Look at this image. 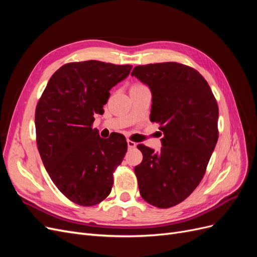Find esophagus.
<instances>
[{
	"instance_id": "obj_1",
	"label": "esophagus",
	"mask_w": 257,
	"mask_h": 257,
	"mask_svg": "<svg viewBox=\"0 0 257 257\" xmlns=\"http://www.w3.org/2000/svg\"><path fill=\"white\" fill-rule=\"evenodd\" d=\"M136 143H134V142H132V141H127V147H128V149H133V148H135L136 147Z\"/></svg>"
}]
</instances>
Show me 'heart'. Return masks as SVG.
<instances>
[{
	"mask_svg": "<svg viewBox=\"0 0 257 257\" xmlns=\"http://www.w3.org/2000/svg\"><path fill=\"white\" fill-rule=\"evenodd\" d=\"M138 87H143V85H141V84H136V85H134V88H138Z\"/></svg>",
	"mask_w": 257,
	"mask_h": 257,
	"instance_id": "heart-1",
	"label": "heart"
}]
</instances>
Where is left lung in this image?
Instances as JSON below:
<instances>
[{
    "mask_svg": "<svg viewBox=\"0 0 257 257\" xmlns=\"http://www.w3.org/2000/svg\"><path fill=\"white\" fill-rule=\"evenodd\" d=\"M132 76L149 85L150 120L164 134L159 152L138 145L144 158L135 167L142 197L152 206L180 204L197 188L214 150L219 107L196 69L177 62L136 66Z\"/></svg>",
    "mask_w": 257,
    "mask_h": 257,
    "instance_id": "8db88e82",
    "label": "left lung"
}]
</instances>
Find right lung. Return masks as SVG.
Instances as JSON below:
<instances>
[{"label": "right lung", "instance_id": "1", "mask_svg": "<svg viewBox=\"0 0 257 257\" xmlns=\"http://www.w3.org/2000/svg\"><path fill=\"white\" fill-rule=\"evenodd\" d=\"M131 69L95 60L67 63L51 76L37 103L38 152L52 182L77 205H97L111 192L126 139L100 138L92 124L96 113L103 114L109 90Z\"/></svg>", "mask_w": 257, "mask_h": 257}]
</instances>
